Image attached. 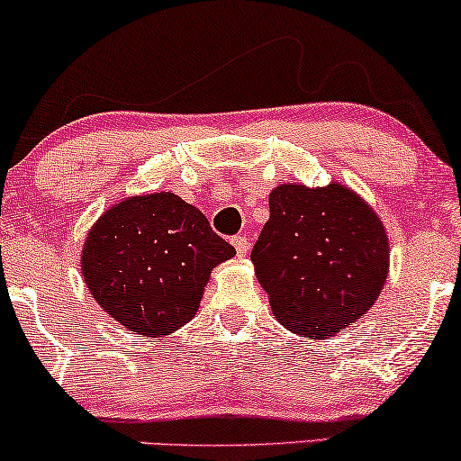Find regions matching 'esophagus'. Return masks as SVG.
Wrapping results in <instances>:
<instances>
[{"mask_svg":"<svg viewBox=\"0 0 461 461\" xmlns=\"http://www.w3.org/2000/svg\"><path fill=\"white\" fill-rule=\"evenodd\" d=\"M231 245H234L238 258H245L249 253V240L245 236H234L231 238Z\"/></svg>","mask_w":461,"mask_h":461,"instance_id":"esophagus-1","label":"esophagus"}]
</instances>
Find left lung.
Masks as SVG:
<instances>
[{
  "mask_svg": "<svg viewBox=\"0 0 461 461\" xmlns=\"http://www.w3.org/2000/svg\"><path fill=\"white\" fill-rule=\"evenodd\" d=\"M251 251L258 282L288 331L327 340L362 319L390 268L384 221L345 184H279Z\"/></svg>",
  "mask_w": 461,
  "mask_h": 461,
  "instance_id": "obj_1",
  "label": "left lung"
}]
</instances>
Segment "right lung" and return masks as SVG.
<instances>
[{
  "label": "right lung",
  "mask_w": 461,
  "mask_h": 461,
  "mask_svg": "<svg viewBox=\"0 0 461 461\" xmlns=\"http://www.w3.org/2000/svg\"><path fill=\"white\" fill-rule=\"evenodd\" d=\"M234 256L199 208L160 190L110 205L88 230L79 267L105 314L164 338L193 321L212 268Z\"/></svg>",
  "instance_id": "right-lung-1"
}]
</instances>
